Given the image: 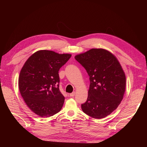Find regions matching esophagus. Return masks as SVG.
<instances>
[{
	"mask_svg": "<svg viewBox=\"0 0 147 147\" xmlns=\"http://www.w3.org/2000/svg\"><path fill=\"white\" fill-rule=\"evenodd\" d=\"M75 92L74 91V92H72V93H70V94H69V96H70V97H74V96H75Z\"/></svg>",
	"mask_w": 147,
	"mask_h": 147,
	"instance_id": "34e87169",
	"label": "esophagus"
}]
</instances>
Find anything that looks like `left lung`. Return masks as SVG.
<instances>
[{"instance_id":"obj_1","label":"left lung","mask_w":147,"mask_h":147,"mask_svg":"<svg viewBox=\"0 0 147 147\" xmlns=\"http://www.w3.org/2000/svg\"><path fill=\"white\" fill-rule=\"evenodd\" d=\"M75 58L86 69L90 85L83 112L92 118L101 119L117 109L123 98L126 76L112 53L102 48H92Z\"/></svg>"}]
</instances>
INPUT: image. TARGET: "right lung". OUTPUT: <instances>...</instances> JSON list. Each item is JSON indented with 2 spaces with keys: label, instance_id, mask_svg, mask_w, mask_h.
I'll return each instance as SVG.
<instances>
[{
  "label": "right lung",
  "instance_id": "1",
  "mask_svg": "<svg viewBox=\"0 0 147 147\" xmlns=\"http://www.w3.org/2000/svg\"><path fill=\"white\" fill-rule=\"evenodd\" d=\"M50 50H39L26 61L18 86L25 103L34 113L47 118L58 113L64 97L59 88V70L71 57Z\"/></svg>",
  "mask_w": 147,
  "mask_h": 147
}]
</instances>
